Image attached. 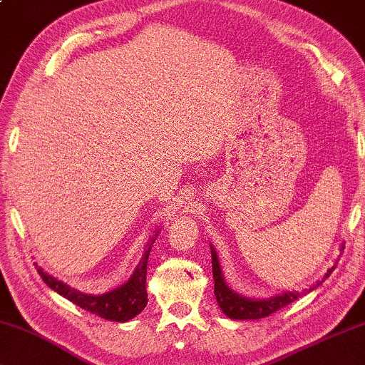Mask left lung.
<instances>
[{"mask_svg": "<svg viewBox=\"0 0 365 365\" xmlns=\"http://www.w3.org/2000/svg\"><path fill=\"white\" fill-rule=\"evenodd\" d=\"M210 250H212V272H214V282H215L214 294H215L217 304L220 307V310L232 319L266 318L271 315V313L284 308L285 305L292 304V302L300 299V297L305 295L307 292H312V290L318 289L319 285L324 282V279H328L329 274L334 271V266L331 269H328L327 274L322 276V279L315 280V282H313L308 289H304V292L287 290V292L272 295L269 297V299H250V297L240 295L228 287L227 280L222 274V267H220V262H218L217 251L212 245H210Z\"/></svg>", "mask_w": 365, "mask_h": 365, "instance_id": "8db88e82", "label": "left lung"}]
</instances>
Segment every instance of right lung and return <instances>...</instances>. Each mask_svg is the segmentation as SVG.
Instances as JSON below:
<instances>
[{"instance_id": "obj_1", "label": "right lung", "mask_w": 365, "mask_h": 365, "mask_svg": "<svg viewBox=\"0 0 365 365\" xmlns=\"http://www.w3.org/2000/svg\"><path fill=\"white\" fill-rule=\"evenodd\" d=\"M158 235L160 230H155V233L151 235V238L147 243V248H145L142 259H140L130 279H128L125 284L119 285V287L109 290V292L99 295L80 292V290L70 287L68 284L61 282L57 277L50 276V274L43 271L41 266L36 264L37 272L50 289L55 290V292L60 294L61 297H65L66 300H70L75 305L83 308V310L91 312L93 315L109 319V322H130L132 318H135L138 313L147 307L148 295L147 287H145V285H147V262L151 246H153Z\"/></svg>"}]
</instances>
